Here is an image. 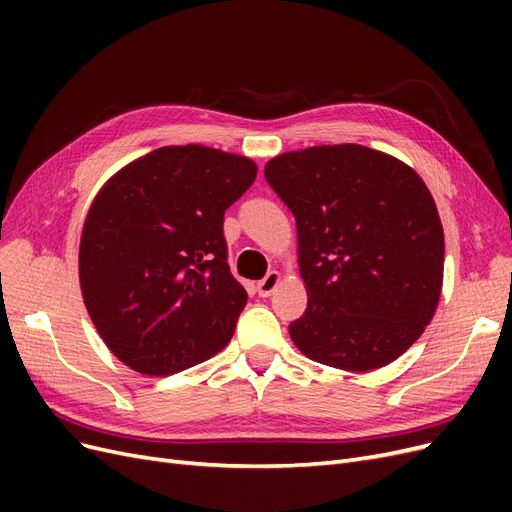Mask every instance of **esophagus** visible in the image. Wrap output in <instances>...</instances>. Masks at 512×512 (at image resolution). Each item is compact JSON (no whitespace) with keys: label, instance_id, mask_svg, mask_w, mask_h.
Here are the masks:
<instances>
[{"label":"esophagus","instance_id":"obj_1","mask_svg":"<svg viewBox=\"0 0 512 512\" xmlns=\"http://www.w3.org/2000/svg\"><path fill=\"white\" fill-rule=\"evenodd\" d=\"M280 282H282V275L277 273V271H271V273H267L265 277H262V280L258 282V294L260 297H271V294L275 292V288L280 286Z\"/></svg>","mask_w":512,"mask_h":512}]
</instances>
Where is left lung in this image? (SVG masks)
I'll use <instances>...</instances> for the list:
<instances>
[{
    "mask_svg": "<svg viewBox=\"0 0 512 512\" xmlns=\"http://www.w3.org/2000/svg\"><path fill=\"white\" fill-rule=\"evenodd\" d=\"M297 222L305 314L288 331L307 359L344 371L393 363L431 322L444 230L416 170L365 145H318L265 164Z\"/></svg>",
    "mask_w": 512,
    "mask_h": 512,
    "instance_id": "left-lung-1",
    "label": "left lung"
}]
</instances>
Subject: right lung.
<instances>
[{"instance_id": "obj_1", "label": "right lung", "mask_w": 512, "mask_h": 512, "mask_svg": "<svg viewBox=\"0 0 512 512\" xmlns=\"http://www.w3.org/2000/svg\"><path fill=\"white\" fill-rule=\"evenodd\" d=\"M256 162L205 145H168L126 164L91 203L79 247L83 301L117 359L170 376L218 354L245 288L226 262L224 211Z\"/></svg>"}]
</instances>
